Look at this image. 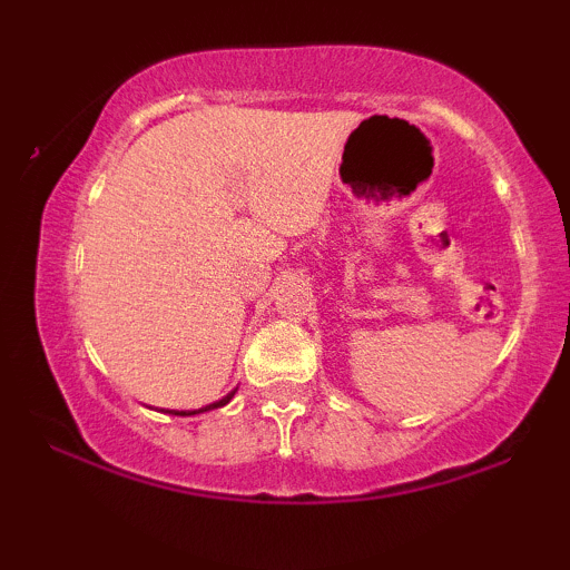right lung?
Wrapping results in <instances>:
<instances>
[{
	"instance_id": "right-lung-1",
	"label": "right lung",
	"mask_w": 570,
	"mask_h": 570,
	"mask_svg": "<svg viewBox=\"0 0 570 570\" xmlns=\"http://www.w3.org/2000/svg\"><path fill=\"white\" fill-rule=\"evenodd\" d=\"M233 396H235V391H230V394H227V396H222L219 402H212V404H206V407H200V410H168V412H174V415H200V412H208V410L225 407V404L230 402Z\"/></svg>"
}]
</instances>
